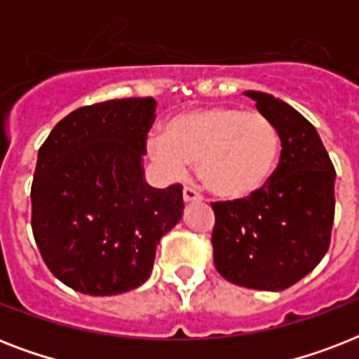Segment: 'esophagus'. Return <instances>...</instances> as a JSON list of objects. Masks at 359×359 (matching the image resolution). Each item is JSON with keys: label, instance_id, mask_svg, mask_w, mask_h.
Segmentation results:
<instances>
[{"label": "esophagus", "instance_id": "esophagus-1", "mask_svg": "<svg viewBox=\"0 0 359 359\" xmlns=\"http://www.w3.org/2000/svg\"><path fill=\"white\" fill-rule=\"evenodd\" d=\"M182 197H184V203H196V201H201L203 197L201 194L194 188V186L186 184L184 190H182Z\"/></svg>", "mask_w": 359, "mask_h": 359}]
</instances>
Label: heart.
I'll list each match as a JSON object with an SVG mask.
<instances>
[{"label": "heart", "mask_w": 359, "mask_h": 359, "mask_svg": "<svg viewBox=\"0 0 359 359\" xmlns=\"http://www.w3.org/2000/svg\"><path fill=\"white\" fill-rule=\"evenodd\" d=\"M152 156L171 171L197 162L203 184L225 201H242L266 188L276 173L281 137L268 117L231 106L175 115L165 137L151 141Z\"/></svg>", "instance_id": "heart-1"}]
</instances>
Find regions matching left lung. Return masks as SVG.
Returning <instances> with one entry per match:
<instances>
[{
	"label": "left lung",
	"instance_id": "1",
	"mask_svg": "<svg viewBox=\"0 0 359 359\" xmlns=\"http://www.w3.org/2000/svg\"><path fill=\"white\" fill-rule=\"evenodd\" d=\"M281 137L266 188L242 201L212 203L214 266L227 281L283 290L323 261L335 214V169L309 121L279 98L245 91Z\"/></svg>",
	"mask_w": 359,
	"mask_h": 359
}]
</instances>
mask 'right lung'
Masks as SVG:
<instances>
[{"label":"right lung","instance_id":"obj_1","mask_svg":"<svg viewBox=\"0 0 359 359\" xmlns=\"http://www.w3.org/2000/svg\"><path fill=\"white\" fill-rule=\"evenodd\" d=\"M154 98L74 109L39 149L31 227L50 272L67 287L114 296L145 283L156 245L179 224L182 186L147 184L143 156Z\"/></svg>","mask_w":359,"mask_h":359}]
</instances>
